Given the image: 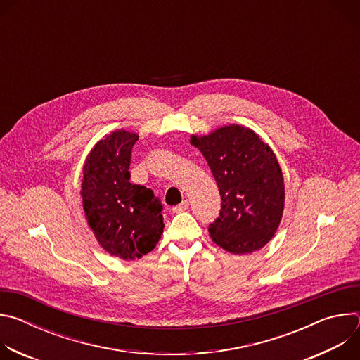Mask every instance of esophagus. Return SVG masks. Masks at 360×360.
<instances>
[{"mask_svg": "<svg viewBox=\"0 0 360 360\" xmlns=\"http://www.w3.org/2000/svg\"><path fill=\"white\" fill-rule=\"evenodd\" d=\"M188 208H189V202L185 199V200H182L179 205H176V207L172 208V212H174V214H179V212L186 211Z\"/></svg>", "mask_w": 360, "mask_h": 360, "instance_id": "obj_1", "label": "esophagus"}]
</instances>
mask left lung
Listing matches in <instances>:
<instances>
[{
    "mask_svg": "<svg viewBox=\"0 0 360 360\" xmlns=\"http://www.w3.org/2000/svg\"><path fill=\"white\" fill-rule=\"evenodd\" d=\"M191 143L207 160L221 193L219 217L208 228L212 240L235 255L264 248L285 205L282 169L269 145L240 125L192 135Z\"/></svg>",
    "mask_w": 360,
    "mask_h": 360,
    "instance_id": "left-lung-1",
    "label": "left lung"
}]
</instances>
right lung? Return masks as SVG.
<instances>
[{
  "instance_id": "right-lung-1",
  "label": "right lung",
  "mask_w": 360,
  "mask_h": 360,
  "mask_svg": "<svg viewBox=\"0 0 360 360\" xmlns=\"http://www.w3.org/2000/svg\"><path fill=\"white\" fill-rule=\"evenodd\" d=\"M135 132L114 131L96 142L86 157L82 207L96 240L112 256L139 259L164 232L162 203L153 191L131 184V152Z\"/></svg>"
}]
</instances>
